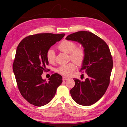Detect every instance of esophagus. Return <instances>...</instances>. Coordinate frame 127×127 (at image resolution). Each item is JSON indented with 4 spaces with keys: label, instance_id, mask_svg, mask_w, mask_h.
<instances>
[{
    "label": "esophagus",
    "instance_id": "esophagus-1",
    "mask_svg": "<svg viewBox=\"0 0 127 127\" xmlns=\"http://www.w3.org/2000/svg\"><path fill=\"white\" fill-rule=\"evenodd\" d=\"M67 79H68V78L65 77H63V80L64 81L66 80H67Z\"/></svg>",
    "mask_w": 127,
    "mask_h": 127
}]
</instances>
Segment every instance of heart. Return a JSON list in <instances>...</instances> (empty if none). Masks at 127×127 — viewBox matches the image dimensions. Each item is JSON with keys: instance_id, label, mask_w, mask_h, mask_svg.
Returning <instances> with one entry per match:
<instances>
[{"instance_id": "b5f03b06", "label": "heart", "mask_w": 127, "mask_h": 127, "mask_svg": "<svg viewBox=\"0 0 127 127\" xmlns=\"http://www.w3.org/2000/svg\"><path fill=\"white\" fill-rule=\"evenodd\" d=\"M77 47V44L75 42L69 41L64 40L59 44L58 49L61 52L69 54V58L74 63L80 65L82 64L86 57V53L84 48L81 47ZM46 58L49 63H52L54 61L55 59V53L54 50L50 48L47 50ZM75 68V64L74 63L63 64L58 67L57 72L63 75H69Z\"/></svg>"}]
</instances>
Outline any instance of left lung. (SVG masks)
I'll use <instances>...</instances> for the list:
<instances>
[{
	"mask_svg": "<svg viewBox=\"0 0 127 127\" xmlns=\"http://www.w3.org/2000/svg\"><path fill=\"white\" fill-rule=\"evenodd\" d=\"M66 39L81 44L86 57L80 71L88 75L85 81L74 79L70 94L75 102L84 106L96 103L105 94L110 83L113 60L109 48L102 38L91 32L80 31L67 36Z\"/></svg>",
	"mask_w": 127,
	"mask_h": 127,
	"instance_id": "8db88e82",
	"label": "left lung"
}]
</instances>
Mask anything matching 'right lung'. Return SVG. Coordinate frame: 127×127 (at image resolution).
I'll list each match as a JSON object with an SVG mask.
<instances>
[{
	"label": "right lung",
	"instance_id": "add662e5",
	"mask_svg": "<svg viewBox=\"0 0 127 127\" xmlns=\"http://www.w3.org/2000/svg\"><path fill=\"white\" fill-rule=\"evenodd\" d=\"M64 33H38L25 37L19 43L13 63V71L21 94L29 103L42 106L49 103L63 82L62 76L53 74L49 81L42 78L48 61L46 53L50 47L60 41Z\"/></svg>",
	"mask_w": 127,
	"mask_h": 127
}]
</instances>
